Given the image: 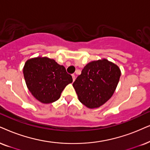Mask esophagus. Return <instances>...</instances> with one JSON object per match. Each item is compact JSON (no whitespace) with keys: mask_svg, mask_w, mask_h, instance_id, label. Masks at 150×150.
Wrapping results in <instances>:
<instances>
[{"mask_svg":"<svg viewBox=\"0 0 150 150\" xmlns=\"http://www.w3.org/2000/svg\"><path fill=\"white\" fill-rule=\"evenodd\" d=\"M72 77H73V81H75V74H72Z\"/></svg>","mask_w":150,"mask_h":150,"instance_id":"1","label":"esophagus"}]
</instances>
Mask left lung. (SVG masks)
Returning <instances> with one entry per match:
<instances>
[{
    "label": "left lung",
    "mask_w": 150,
    "mask_h": 150,
    "mask_svg": "<svg viewBox=\"0 0 150 150\" xmlns=\"http://www.w3.org/2000/svg\"><path fill=\"white\" fill-rule=\"evenodd\" d=\"M121 73L118 66L108 60L93 61L84 66L73 86L78 99L90 109L100 107L113 96Z\"/></svg>",
    "instance_id": "8db88e82"
}]
</instances>
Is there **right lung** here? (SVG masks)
Segmentation results:
<instances>
[{
  "mask_svg": "<svg viewBox=\"0 0 150 150\" xmlns=\"http://www.w3.org/2000/svg\"><path fill=\"white\" fill-rule=\"evenodd\" d=\"M23 75L26 85L36 99L44 104L60 98L64 88L73 82L65 67L47 57L30 59L25 64Z\"/></svg>",
  "mask_w": 150,
  "mask_h": 150,
  "instance_id": "right-lung-1",
  "label": "right lung"
}]
</instances>
